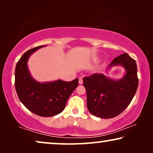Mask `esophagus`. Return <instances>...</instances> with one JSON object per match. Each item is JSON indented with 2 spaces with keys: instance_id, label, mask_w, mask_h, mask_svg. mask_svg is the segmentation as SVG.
<instances>
[{
  "instance_id": "obj_1",
  "label": "esophagus",
  "mask_w": 153,
  "mask_h": 153,
  "mask_svg": "<svg viewBox=\"0 0 153 153\" xmlns=\"http://www.w3.org/2000/svg\"><path fill=\"white\" fill-rule=\"evenodd\" d=\"M79 84H82V83H83V78H82V77H79Z\"/></svg>"
}]
</instances>
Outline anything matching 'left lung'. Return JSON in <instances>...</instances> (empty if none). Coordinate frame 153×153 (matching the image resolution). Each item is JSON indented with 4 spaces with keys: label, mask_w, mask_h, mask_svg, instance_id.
<instances>
[{
    "label": "left lung",
    "mask_w": 153,
    "mask_h": 153,
    "mask_svg": "<svg viewBox=\"0 0 153 153\" xmlns=\"http://www.w3.org/2000/svg\"><path fill=\"white\" fill-rule=\"evenodd\" d=\"M121 65L125 69L123 78L114 80L95 73L83 78L87 93V108L94 116L112 118L120 114L130 104L139 83L136 61L127 53L112 60L107 69Z\"/></svg>",
    "instance_id": "1"
}]
</instances>
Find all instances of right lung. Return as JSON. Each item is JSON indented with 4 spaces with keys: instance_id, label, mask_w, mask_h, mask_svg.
Here are the masks:
<instances>
[{
    "instance_id": "obj_1",
    "label": "right lung",
    "mask_w": 153,
    "mask_h": 153,
    "mask_svg": "<svg viewBox=\"0 0 153 153\" xmlns=\"http://www.w3.org/2000/svg\"><path fill=\"white\" fill-rule=\"evenodd\" d=\"M45 46L33 48L23 54L16 65L14 85L20 101L29 111L39 116L51 117L64 110L68 98L78 86L79 79L44 83L35 81L27 62L31 54Z\"/></svg>"
}]
</instances>
